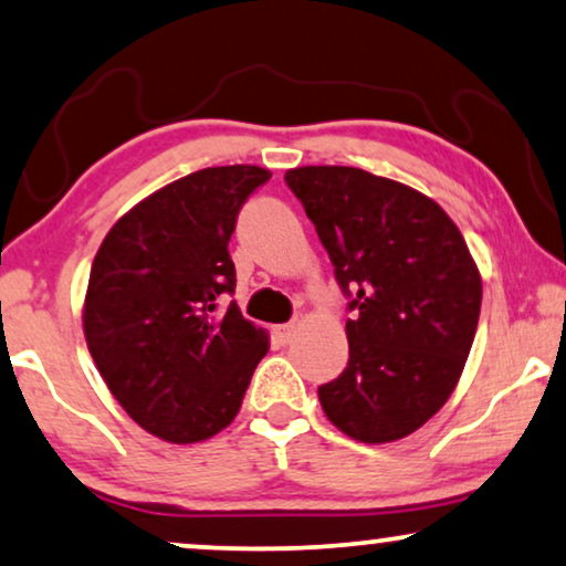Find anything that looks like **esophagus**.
Returning a JSON list of instances; mask_svg holds the SVG:
<instances>
[{"mask_svg": "<svg viewBox=\"0 0 566 566\" xmlns=\"http://www.w3.org/2000/svg\"><path fill=\"white\" fill-rule=\"evenodd\" d=\"M274 336L280 338V344H290V340L294 338V323L276 325V328H274Z\"/></svg>", "mask_w": 566, "mask_h": 566, "instance_id": "34e87169", "label": "esophagus"}]
</instances>
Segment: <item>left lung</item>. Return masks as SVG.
I'll return each instance as SVG.
<instances>
[{
  "label": "left lung",
  "mask_w": 566,
  "mask_h": 566,
  "mask_svg": "<svg viewBox=\"0 0 566 566\" xmlns=\"http://www.w3.org/2000/svg\"><path fill=\"white\" fill-rule=\"evenodd\" d=\"M352 297L348 366L317 387L323 412L361 443L418 431L464 371L482 276L464 235L431 197L354 166L284 174Z\"/></svg>",
  "instance_id": "1"
}]
</instances>
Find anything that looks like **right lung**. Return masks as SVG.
Listing matches in <instances>:
<instances>
[{"mask_svg": "<svg viewBox=\"0 0 566 566\" xmlns=\"http://www.w3.org/2000/svg\"><path fill=\"white\" fill-rule=\"evenodd\" d=\"M249 164L212 166L166 185L109 228L84 297V338L109 392L143 431L169 443L233 423L269 333L235 302L228 241L253 189Z\"/></svg>", "mask_w": 566, "mask_h": 566, "instance_id": "add662e5", "label": "right lung"}]
</instances>
